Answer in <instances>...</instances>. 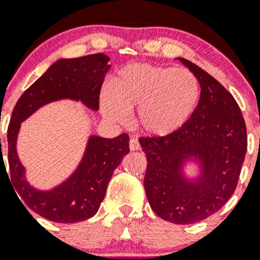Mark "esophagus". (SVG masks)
I'll return each instance as SVG.
<instances>
[{
	"label": "esophagus",
	"mask_w": 260,
	"mask_h": 260,
	"mask_svg": "<svg viewBox=\"0 0 260 260\" xmlns=\"http://www.w3.org/2000/svg\"><path fill=\"white\" fill-rule=\"evenodd\" d=\"M141 146H140V142H138L137 138H131L129 140V150L131 151H137L140 150Z\"/></svg>",
	"instance_id": "1"
}]
</instances>
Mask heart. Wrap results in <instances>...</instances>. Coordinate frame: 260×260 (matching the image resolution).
<instances>
[{"instance_id":"obj_1","label":"heart","mask_w":260,"mask_h":260,"mask_svg":"<svg viewBox=\"0 0 260 260\" xmlns=\"http://www.w3.org/2000/svg\"><path fill=\"white\" fill-rule=\"evenodd\" d=\"M201 99L197 76L186 69L131 63L118 71L102 94L105 117L124 123L138 108L137 124L150 136L161 137L180 129Z\"/></svg>"}]
</instances>
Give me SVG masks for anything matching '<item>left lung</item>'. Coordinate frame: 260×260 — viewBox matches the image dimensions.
Here are the masks:
<instances>
[{
    "instance_id": "8db88e82",
    "label": "left lung",
    "mask_w": 260,
    "mask_h": 260,
    "mask_svg": "<svg viewBox=\"0 0 260 260\" xmlns=\"http://www.w3.org/2000/svg\"><path fill=\"white\" fill-rule=\"evenodd\" d=\"M201 85L190 119L162 137H141L147 158L145 190L153 212L176 225L198 222L220 211L238 185L248 148L243 114L233 95L190 60L179 58ZM198 159L203 174L185 179L182 164Z\"/></svg>"
}]
</instances>
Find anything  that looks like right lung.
Segmentation results:
<instances>
[{
	"label": "right lung",
	"instance_id": "1",
	"mask_svg": "<svg viewBox=\"0 0 260 260\" xmlns=\"http://www.w3.org/2000/svg\"><path fill=\"white\" fill-rule=\"evenodd\" d=\"M109 60L103 53L58 59L20 96L12 112L7 129L10 179L26 207L53 222L76 223L98 212L113 173L129 152V137L127 133L112 140L90 136L75 173L55 188L39 190L27 183L25 168L17 156L20 124L43 105L60 99L76 100L89 109H99L100 89L110 69ZM1 162L5 166L2 153Z\"/></svg>",
	"mask_w": 260,
	"mask_h": 260
}]
</instances>
